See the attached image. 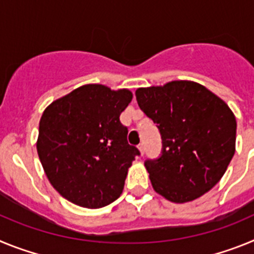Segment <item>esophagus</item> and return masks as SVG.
<instances>
[{"instance_id": "obj_1", "label": "esophagus", "mask_w": 254, "mask_h": 254, "mask_svg": "<svg viewBox=\"0 0 254 254\" xmlns=\"http://www.w3.org/2000/svg\"><path fill=\"white\" fill-rule=\"evenodd\" d=\"M137 147H138V151H140V154L143 155V152H145V146H143V143H140Z\"/></svg>"}]
</instances>
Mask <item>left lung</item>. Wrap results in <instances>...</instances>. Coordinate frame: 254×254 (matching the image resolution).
Segmentation results:
<instances>
[{"label": "left lung", "mask_w": 254, "mask_h": 254, "mask_svg": "<svg viewBox=\"0 0 254 254\" xmlns=\"http://www.w3.org/2000/svg\"><path fill=\"white\" fill-rule=\"evenodd\" d=\"M136 99L163 138L160 158L145 163L155 192L176 203L208 192L235 152L237 121L229 105L188 80L138 87Z\"/></svg>", "instance_id": "8db88e82"}]
</instances>
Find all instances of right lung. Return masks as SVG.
Returning a JSON list of instances; mask_svg holds the SVG:
<instances>
[{"label":"right lung","instance_id":"obj_1","mask_svg":"<svg viewBox=\"0 0 254 254\" xmlns=\"http://www.w3.org/2000/svg\"><path fill=\"white\" fill-rule=\"evenodd\" d=\"M132 98L128 89L87 84L44 109L38 156L49 183L67 201L100 208L121 196L128 168L140 155L120 121Z\"/></svg>","mask_w":254,"mask_h":254}]
</instances>
